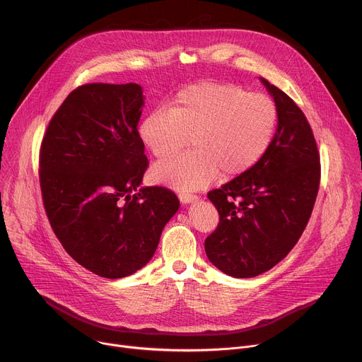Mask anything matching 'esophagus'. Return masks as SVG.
Instances as JSON below:
<instances>
[{
    "instance_id": "34e87169",
    "label": "esophagus",
    "mask_w": 362,
    "mask_h": 362,
    "mask_svg": "<svg viewBox=\"0 0 362 362\" xmlns=\"http://www.w3.org/2000/svg\"><path fill=\"white\" fill-rule=\"evenodd\" d=\"M179 199H180L182 204L187 205V204H192V202H194L196 199H198V196L192 194V193H185V192H182V193H179Z\"/></svg>"
}]
</instances>
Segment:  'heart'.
Masks as SVG:
<instances>
[{
    "instance_id": "1",
    "label": "heart",
    "mask_w": 362,
    "mask_h": 362,
    "mask_svg": "<svg viewBox=\"0 0 362 362\" xmlns=\"http://www.w3.org/2000/svg\"><path fill=\"white\" fill-rule=\"evenodd\" d=\"M279 127V108L270 96L234 83L202 82L182 89L170 108L151 110L139 125L141 143L163 158L151 168L154 183L176 190H198L219 175L231 179L250 172L270 150Z\"/></svg>"
}]
</instances>
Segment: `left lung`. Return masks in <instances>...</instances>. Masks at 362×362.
<instances>
[{"label":"left lung","mask_w":362,"mask_h":362,"mask_svg":"<svg viewBox=\"0 0 362 362\" xmlns=\"http://www.w3.org/2000/svg\"><path fill=\"white\" fill-rule=\"evenodd\" d=\"M279 108L274 141L250 172L208 193L219 223L205 240L212 264L237 279L266 273L299 241L317 196L320 163L312 128L296 103L259 78Z\"/></svg>","instance_id":"8db88e82"}]
</instances>
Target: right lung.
I'll use <instances>...</instances> for the list:
<instances>
[{
	"mask_svg": "<svg viewBox=\"0 0 362 362\" xmlns=\"http://www.w3.org/2000/svg\"><path fill=\"white\" fill-rule=\"evenodd\" d=\"M137 83H88L72 90L53 115L40 148V187L63 248L89 272L122 279L156 252L177 196L141 187L147 169L139 121Z\"/></svg>",
	"mask_w": 362,
	"mask_h": 362,
	"instance_id": "1",
	"label": "right lung"
}]
</instances>
